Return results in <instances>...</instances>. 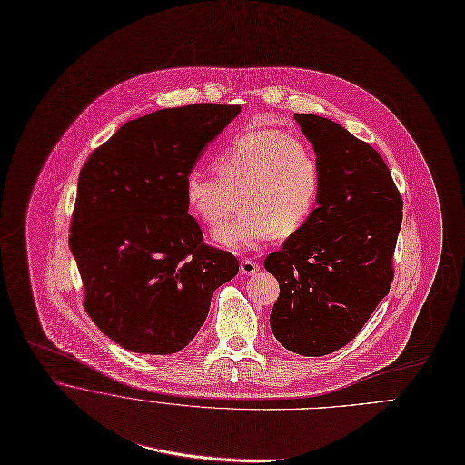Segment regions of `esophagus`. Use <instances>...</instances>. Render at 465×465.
I'll return each instance as SVG.
<instances>
[{
    "mask_svg": "<svg viewBox=\"0 0 465 465\" xmlns=\"http://www.w3.org/2000/svg\"><path fill=\"white\" fill-rule=\"evenodd\" d=\"M259 270H261L259 262H255V261H252V259H244V261L241 262V273L246 275V277L255 275Z\"/></svg>",
    "mask_w": 465,
    "mask_h": 465,
    "instance_id": "1",
    "label": "esophagus"
}]
</instances>
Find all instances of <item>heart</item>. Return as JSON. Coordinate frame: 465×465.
<instances>
[{
  "mask_svg": "<svg viewBox=\"0 0 465 465\" xmlns=\"http://www.w3.org/2000/svg\"><path fill=\"white\" fill-rule=\"evenodd\" d=\"M215 173L190 171L185 199L210 228L221 226L241 199V215L213 233L215 244L232 252H253L275 233H294L312 213L320 165L312 147L298 134L279 129L237 136L215 158Z\"/></svg>",
  "mask_w": 465,
  "mask_h": 465,
  "instance_id": "obj_1",
  "label": "heart"
}]
</instances>
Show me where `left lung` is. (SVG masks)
<instances>
[{
    "label": "left lung",
    "instance_id": "left-lung-1",
    "mask_svg": "<svg viewBox=\"0 0 465 465\" xmlns=\"http://www.w3.org/2000/svg\"><path fill=\"white\" fill-rule=\"evenodd\" d=\"M294 120L322 186L309 219L264 261L280 285L270 325L287 351L325 356L356 338L390 291L402 199L369 143L318 114Z\"/></svg>",
    "mask_w": 465,
    "mask_h": 465
}]
</instances>
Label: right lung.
Wrapping results in <instances>:
<instances>
[{
    "mask_svg": "<svg viewBox=\"0 0 465 465\" xmlns=\"http://www.w3.org/2000/svg\"><path fill=\"white\" fill-rule=\"evenodd\" d=\"M241 105L192 104L125 122L79 174L70 250L94 325L120 347L169 356L193 340L237 259L203 244L186 174Z\"/></svg>",
    "mask_w": 465,
    "mask_h": 465,
    "instance_id": "1",
    "label": "right lung"
}]
</instances>
